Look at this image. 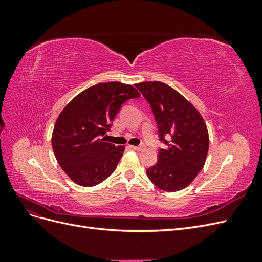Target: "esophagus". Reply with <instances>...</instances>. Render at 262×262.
<instances>
[{
    "label": "esophagus",
    "mask_w": 262,
    "mask_h": 262,
    "mask_svg": "<svg viewBox=\"0 0 262 262\" xmlns=\"http://www.w3.org/2000/svg\"><path fill=\"white\" fill-rule=\"evenodd\" d=\"M131 148H133L134 150H143L145 148V145L144 144H141L139 146H136V145H131Z\"/></svg>",
    "instance_id": "esophagus-1"
}]
</instances>
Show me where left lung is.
I'll return each instance as SVG.
<instances>
[{
  "mask_svg": "<svg viewBox=\"0 0 262 262\" xmlns=\"http://www.w3.org/2000/svg\"><path fill=\"white\" fill-rule=\"evenodd\" d=\"M136 86L152 107L160 140L167 145L146 170L147 177L164 191H179L191 184L207 161V124L191 102L167 84L155 81ZM169 135L167 141L164 138Z\"/></svg>",
  "mask_w": 262,
  "mask_h": 262,
  "instance_id": "8db88e82",
  "label": "left lung"
}]
</instances>
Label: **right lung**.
<instances>
[{
    "mask_svg": "<svg viewBox=\"0 0 262 262\" xmlns=\"http://www.w3.org/2000/svg\"><path fill=\"white\" fill-rule=\"evenodd\" d=\"M138 97L140 93L132 85L99 83L76 95L63 108L51 143L61 168L75 184L96 186L115 171L124 146L108 143L102 137L123 102Z\"/></svg>",
    "mask_w": 262,
    "mask_h": 262,
    "instance_id": "obj_1",
    "label": "right lung"
}]
</instances>
